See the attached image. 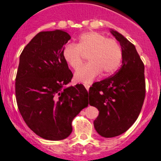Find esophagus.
Returning a JSON list of instances; mask_svg holds the SVG:
<instances>
[{
	"label": "esophagus",
	"instance_id": "esophagus-1",
	"mask_svg": "<svg viewBox=\"0 0 161 161\" xmlns=\"http://www.w3.org/2000/svg\"><path fill=\"white\" fill-rule=\"evenodd\" d=\"M84 87H85V88L87 89V92H88V91H89V87H90V84H84Z\"/></svg>",
	"mask_w": 161,
	"mask_h": 161
}]
</instances>
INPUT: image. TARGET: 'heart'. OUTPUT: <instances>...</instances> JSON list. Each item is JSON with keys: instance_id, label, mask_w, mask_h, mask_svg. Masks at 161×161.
Listing matches in <instances>:
<instances>
[{"instance_id": "obj_1", "label": "heart", "mask_w": 161, "mask_h": 161, "mask_svg": "<svg viewBox=\"0 0 161 161\" xmlns=\"http://www.w3.org/2000/svg\"><path fill=\"white\" fill-rule=\"evenodd\" d=\"M84 54L88 55L89 63L79 68ZM62 55L68 66L74 69L79 68L74 74L76 81L85 84L92 82L102 72L105 76L114 74L120 67L123 58L118 41L95 31L82 33L77 44H66Z\"/></svg>"}]
</instances>
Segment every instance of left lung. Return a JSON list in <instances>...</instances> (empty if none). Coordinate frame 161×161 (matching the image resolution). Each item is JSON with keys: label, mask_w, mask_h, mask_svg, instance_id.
Returning a JSON list of instances; mask_svg holds the SVG:
<instances>
[{"label": "left lung", "mask_w": 161, "mask_h": 161, "mask_svg": "<svg viewBox=\"0 0 161 161\" xmlns=\"http://www.w3.org/2000/svg\"><path fill=\"white\" fill-rule=\"evenodd\" d=\"M110 33L121 46V67L113 77L95 83L88 92L89 104L99 111L94 127L105 138L118 136L131 128L146 93L144 64L135 45L116 30L110 29Z\"/></svg>", "instance_id": "1"}]
</instances>
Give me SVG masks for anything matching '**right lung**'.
<instances>
[{"mask_svg": "<svg viewBox=\"0 0 161 161\" xmlns=\"http://www.w3.org/2000/svg\"><path fill=\"white\" fill-rule=\"evenodd\" d=\"M70 38L62 30L40 32L19 57L15 78L19 110L27 126L44 139L67 138L74 118L88 105L83 84L66 87L73 74L62 52Z\"/></svg>", "mask_w": 161, "mask_h": 161, "instance_id": "add662e5", "label": "right lung"}]
</instances>
